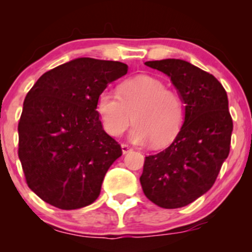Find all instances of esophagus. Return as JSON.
<instances>
[{
  "instance_id": "34e87169",
  "label": "esophagus",
  "mask_w": 252,
  "mask_h": 252,
  "mask_svg": "<svg viewBox=\"0 0 252 252\" xmlns=\"http://www.w3.org/2000/svg\"><path fill=\"white\" fill-rule=\"evenodd\" d=\"M121 147H122V152H123V154H126V153H129L130 152V150H131V148H130V147L128 146V144H122V146H121Z\"/></svg>"
}]
</instances>
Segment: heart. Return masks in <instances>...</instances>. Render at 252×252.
Wrapping results in <instances>:
<instances>
[{"label":"heart","instance_id":"obj_1","mask_svg":"<svg viewBox=\"0 0 252 252\" xmlns=\"http://www.w3.org/2000/svg\"><path fill=\"white\" fill-rule=\"evenodd\" d=\"M117 94L104 90L96 99V111L110 136L122 135L131 118L135 124L129 138L135 144L153 142L155 148H161L180 132L186 115L184 99L178 92L167 90L158 78H130L118 85Z\"/></svg>","mask_w":252,"mask_h":252}]
</instances>
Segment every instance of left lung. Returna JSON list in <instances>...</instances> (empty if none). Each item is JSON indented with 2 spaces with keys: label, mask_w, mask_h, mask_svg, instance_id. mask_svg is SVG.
I'll return each mask as SVG.
<instances>
[{
  "label": "left lung",
  "mask_w": 252,
  "mask_h": 252,
  "mask_svg": "<svg viewBox=\"0 0 252 252\" xmlns=\"http://www.w3.org/2000/svg\"><path fill=\"white\" fill-rule=\"evenodd\" d=\"M144 63L170 78L184 99L186 115L168 148L146 156L141 186L158 206L179 209L213 186L227 158L233 129L227 94L212 74L185 60Z\"/></svg>",
  "instance_id": "1"
}]
</instances>
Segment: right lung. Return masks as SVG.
Wrapping results in <instances>:
<instances>
[{"label": "right lung", "mask_w": 252, "mask_h": 252, "mask_svg": "<svg viewBox=\"0 0 252 252\" xmlns=\"http://www.w3.org/2000/svg\"><path fill=\"white\" fill-rule=\"evenodd\" d=\"M128 72L120 62L78 58L43 73L25 98L19 158L28 187L62 210L88 206L122 148L104 131L96 99Z\"/></svg>", "instance_id": "add662e5"}]
</instances>
